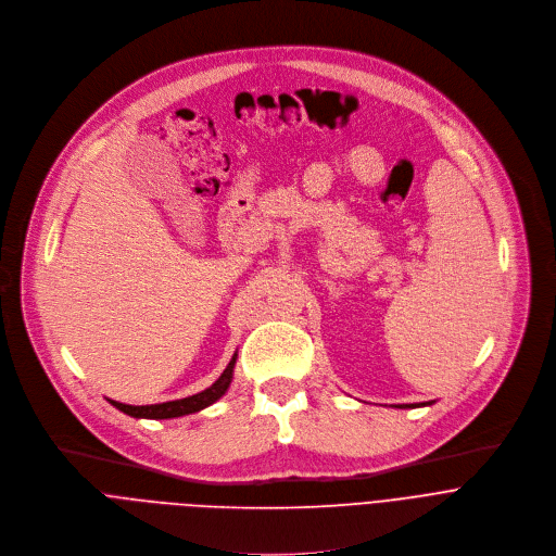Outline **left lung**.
<instances>
[{"instance_id": "obj_1", "label": "left lung", "mask_w": 556, "mask_h": 556, "mask_svg": "<svg viewBox=\"0 0 556 556\" xmlns=\"http://www.w3.org/2000/svg\"><path fill=\"white\" fill-rule=\"evenodd\" d=\"M425 405H431V403H403V405H396V407L407 409V407H425Z\"/></svg>"}]
</instances>
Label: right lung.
Returning <instances> with one entry per match:
<instances>
[{"label": "right lung", "instance_id": "right-lung-1", "mask_svg": "<svg viewBox=\"0 0 556 556\" xmlns=\"http://www.w3.org/2000/svg\"><path fill=\"white\" fill-rule=\"evenodd\" d=\"M239 355L235 353L230 364L226 366V370L220 372V377L205 390L186 396V399H177V401H166V403H155V405H127V403H118L106 399L116 409L134 416V418H153V420H164V418H177V416H186V414H194L205 409L207 405L216 403L220 396H224L232 383L235 377V366H237Z\"/></svg>", "mask_w": 556, "mask_h": 556}]
</instances>
